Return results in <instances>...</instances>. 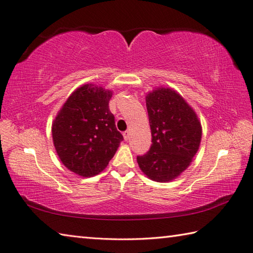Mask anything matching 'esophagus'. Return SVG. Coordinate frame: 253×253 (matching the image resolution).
<instances>
[{
    "label": "esophagus",
    "mask_w": 253,
    "mask_h": 253,
    "mask_svg": "<svg viewBox=\"0 0 253 253\" xmlns=\"http://www.w3.org/2000/svg\"><path fill=\"white\" fill-rule=\"evenodd\" d=\"M123 135H124V139H125V140H129V138H130L129 131H128V130L124 131V132H123Z\"/></svg>",
    "instance_id": "1"
}]
</instances>
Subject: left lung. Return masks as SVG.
Here are the masks:
<instances>
[{"label":"left lung","instance_id":"left-lung-1","mask_svg":"<svg viewBox=\"0 0 253 253\" xmlns=\"http://www.w3.org/2000/svg\"><path fill=\"white\" fill-rule=\"evenodd\" d=\"M152 144L138 155L139 168L155 181H169L180 175L197 153L202 129L196 113L181 96L160 88L146 96Z\"/></svg>","mask_w":253,"mask_h":253}]
</instances>
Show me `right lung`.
I'll use <instances>...</instances> for the list:
<instances>
[{
	"instance_id": "1",
	"label": "right lung",
	"mask_w": 253,
	"mask_h": 253,
	"mask_svg": "<svg viewBox=\"0 0 253 253\" xmlns=\"http://www.w3.org/2000/svg\"><path fill=\"white\" fill-rule=\"evenodd\" d=\"M111 96L109 90L84 84L69 96L52 125L62 163L80 176L103 170L124 140L110 111Z\"/></svg>"
}]
</instances>
